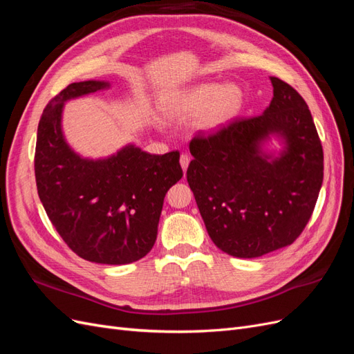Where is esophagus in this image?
Instances as JSON below:
<instances>
[{
    "label": "esophagus",
    "mask_w": 354,
    "mask_h": 354,
    "mask_svg": "<svg viewBox=\"0 0 354 354\" xmlns=\"http://www.w3.org/2000/svg\"><path fill=\"white\" fill-rule=\"evenodd\" d=\"M189 162H190V158H189V155H186V153H181V156H180V165H181V168H183V171H186V169H187Z\"/></svg>",
    "instance_id": "esophagus-1"
}]
</instances>
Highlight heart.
<instances>
[{"mask_svg":"<svg viewBox=\"0 0 354 354\" xmlns=\"http://www.w3.org/2000/svg\"><path fill=\"white\" fill-rule=\"evenodd\" d=\"M245 94L236 84L202 82L169 97L164 112L171 120L196 118V127L203 131L218 130L242 111Z\"/></svg>","mask_w":354,"mask_h":354,"instance_id":"heart-1","label":"heart"}]
</instances>
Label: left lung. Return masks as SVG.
Wrapping results in <instances>:
<instances>
[{
  "instance_id": "obj_1",
  "label": "left lung",
  "mask_w": 354,
  "mask_h": 354,
  "mask_svg": "<svg viewBox=\"0 0 354 354\" xmlns=\"http://www.w3.org/2000/svg\"><path fill=\"white\" fill-rule=\"evenodd\" d=\"M273 99L254 118L198 134L187 183L217 248L255 259L291 245L308 223L324 181V151L307 103L270 77ZM276 136L277 154L265 145Z\"/></svg>"
}]
</instances>
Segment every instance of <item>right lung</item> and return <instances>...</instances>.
<instances>
[{
  "label": "right lung",
  "mask_w": 354,
  "mask_h": 354,
  "mask_svg": "<svg viewBox=\"0 0 354 354\" xmlns=\"http://www.w3.org/2000/svg\"><path fill=\"white\" fill-rule=\"evenodd\" d=\"M109 87L108 81L73 82L50 100L38 124L35 178L42 207L75 254L93 263L128 264L152 250L164 198L183 171L177 151L151 155L130 143L90 159L68 145L65 103Z\"/></svg>",
  "instance_id": "right-lung-1"
}]
</instances>
